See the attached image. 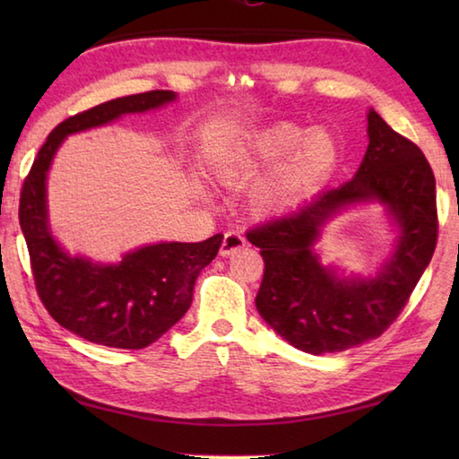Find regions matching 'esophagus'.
I'll return each instance as SVG.
<instances>
[{"label":"esophagus","instance_id":"obj_1","mask_svg":"<svg viewBox=\"0 0 459 459\" xmlns=\"http://www.w3.org/2000/svg\"><path fill=\"white\" fill-rule=\"evenodd\" d=\"M245 245H247V240L238 230H227V232H224V238H222V245H221V255H222V257H229V255L238 251V248H243Z\"/></svg>","mask_w":459,"mask_h":459}]
</instances>
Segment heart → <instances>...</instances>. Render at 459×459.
Returning a JSON list of instances; mask_svg holds the SVG:
<instances>
[{"label":"heart","instance_id":"1","mask_svg":"<svg viewBox=\"0 0 459 459\" xmlns=\"http://www.w3.org/2000/svg\"><path fill=\"white\" fill-rule=\"evenodd\" d=\"M338 161V143L330 131H306L295 123H275L224 155L219 176L230 186H243L267 168L279 164L253 194V204L263 214L283 212L295 200L320 184Z\"/></svg>","mask_w":459,"mask_h":459}]
</instances>
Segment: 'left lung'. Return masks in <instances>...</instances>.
Here are the masks:
<instances>
[{
    "instance_id": "8db88e82",
    "label": "left lung",
    "mask_w": 459,
    "mask_h": 459,
    "mask_svg": "<svg viewBox=\"0 0 459 459\" xmlns=\"http://www.w3.org/2000/svg\"><path fill=\"white\" fill-rule=\"evenodd\" d=\"M378 199L402 229L398 251L375 280H338L311 247L342 205ZM435 176L423 152L377 111L368 113V150L352 180L309 204L247 232L265 261L255 298L279 336L309 354L342 352L378 338L397 320L437 245Z\"/></svg>"
}]
</instances>
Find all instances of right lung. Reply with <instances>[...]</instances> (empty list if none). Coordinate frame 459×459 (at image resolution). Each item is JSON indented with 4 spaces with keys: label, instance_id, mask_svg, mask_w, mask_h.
I'll list each match as a JSON object with an SVG mask.
<instances>
[{
    "label": "right lung",
    "instance_id": "obj_1",
    "mask_svg": "<svg viewBox=\"0 0 459 459\" xmlns=\"http://www.w3.org/2000/svg\"><path fill=\"white\" fill-rule=\"evenodd\" d=\"M172 99V91H147L107 100L65 119L46 137L22 186L20 227L38 298L62 328L100 346L139 351L172 328L188 312L194 281L216 257L222 235L202 243L137 248L119 265H95L68 257L48 230L46 172L68 134L103 126L123 113L155 108Z\"/></svg>",
    "mask_w": 459,
    "mask_h": 459
}]
</instances>
